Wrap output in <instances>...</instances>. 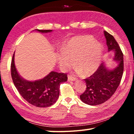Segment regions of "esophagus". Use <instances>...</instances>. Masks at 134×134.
Returning a JSON list of instances; mask_svg holds the SVG:
<instances>
[{"label": "esophagus", "mask_w": 134, "mask_h": 134, "mask_svg": "<svg viewBox=\"0 0 134 134\" xmlns=\"http://www.w3.org/2000/svg\"><path fill=\"white\" fill-rule=\"evenodd\" d=\"M76 79L73 77H72L71 76H68V81H76Z\"/></svg>", "instance_id": "1"}]
</instances>
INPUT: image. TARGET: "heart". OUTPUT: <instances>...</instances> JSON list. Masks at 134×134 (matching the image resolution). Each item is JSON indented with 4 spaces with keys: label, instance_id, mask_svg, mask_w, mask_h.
Masks as SVG:
<instances>
[{
    "label": "heart",
    "instance_id": "1",
    "mask_svg": "<svg viewBox=\"0 0 134 134\" xmlns=\"http://www.w3.org/2000/svg\"><path fill=\"white\" fill-rule=\"evenodd\" d=\"M103 48L90 35L76 36L65 43L57 58L60 69L65 70L74 64L78 74L89 76L96 71L101 62Z\"/></svg>",
    "mask_w": 134,
    "mask_h": 134
}]
</instances>
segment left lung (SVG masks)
Here are the masks:
<instances>
[{"mask_svg":"<svg viewBox=\"0 0 134 134\" xmlns=\"http://www.w3.org/2000/svg\"><path fill=\"white\" fill-rule=\"evenodd\" d=\"M108 51L114 52L113 61L117 66L113 69L102 63L98 69L89 77L85 79L86 89L80 95L81 100L89 105H98L105 102L114 94L121 82L124 71V55L114 37L104 31Z\"/></svg>","mask_w":134,"mask_h":134,"instance_id":"1","label":"left lung"}]
</instances>
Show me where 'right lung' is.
<instances>
[{
	"label": "right lung",
	"mask_w": 134,
	"mask_h": 134,
	"mask_svg": "<svg viewBox=\"0 0 134 134\" xmlns=\"http://www.w3.org/2000/svg\"><path fill=\"white\" fill-rule=\"evenodd\" d=\"M35 31L41 33L53 30ZM11 76L18 91L29 103L37 107L46 108L56 102L60 94V86L67 80V74L54 71L44 78L35 81L26 80L19 75L15 64V53L11 63Z\"/></svg>",
	"instance_id": "right-lung-1"
}]
</instances>
